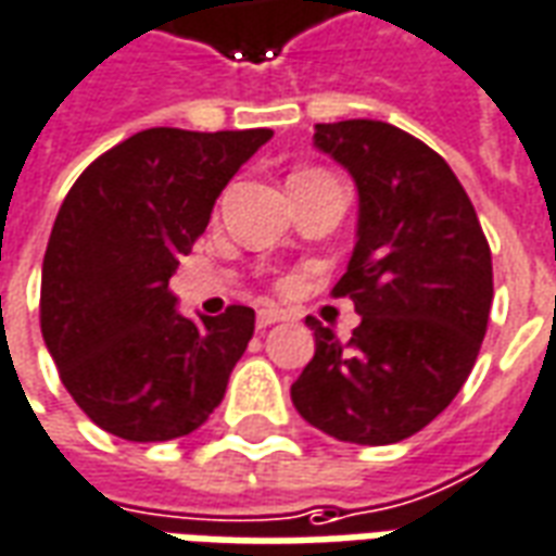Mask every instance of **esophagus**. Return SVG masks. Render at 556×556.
Masks as SVG:
<instances>
[{"label": "esophagus", "instance_id": "esophagus-1", "mask_svg": "<svg viewBox=\"0 0 556 556\" xmlns=\"http://www.w3.org/2000/svg\"><path fill=\"white\" fill-rule=\"evenodd\" d=\"M287 320V314L281 308H260L257 311V329H266L271 323Z\"/></svg>", "mask_w": 556, "mask_h": 556}]
</instances>
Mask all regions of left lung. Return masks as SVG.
Segmentation results:
<instances>
[{"label":"left lung","mask_w":556,"mask_h":556,"mask_svg":"<svg viewBox=\"0 0 556 556\" xmlns=\"http://www.w3.org/2000/svg\"><path fill=\"white\" fill-rule=\"evenodd\" d=\"M314 146L356 182L348 271L362 323L350 341L308 317L314 359L290 386L323 434L386 446L407 440L458 395L488 329L494 275L476 208L446 161L389 122L314 125Z\"/></svg>","instance_id":"left-lung-1"}]
</instances>
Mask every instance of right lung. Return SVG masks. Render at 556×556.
<instances>
[{
  "mask_svg": "<svg viewBox=\"0 0 556 556\" xmlns=\"http://www.w3.org/2000/svg\"><path fill=\"white\" fill-rule=\"evenodd\" d=\"M269 128H149L96 159L59 208L41 266V334L71 397L131 443L197 431L222 404L254 311L188 320L170 275Z\"/></svg>",
  "mask_w": 556,
  "mask_h": 556,
  "instance_id": "obj_1",
  "label": "right lung"
}]
</instances>
